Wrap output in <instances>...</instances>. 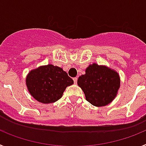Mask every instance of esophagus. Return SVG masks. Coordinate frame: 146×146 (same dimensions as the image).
Wrapping results in <instances>:
<instances>
[{"instance_id":"esophagus-1","label":"esophagus","mask_w":146,"mask_h":146,"mask_svg":"<svg viewBox=\"0 0 146 146\" xmlns=\"http://www.w3.org/2000/svg\"><path fill=\"white\" fill-rule=\"evenodd\" d=\"M73 80H74V83H77V77H74V78H73Z\"/></svg>"}]
</instances>
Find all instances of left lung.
<instances>
[{"label":"left lung","instance_id":"obj_1","mask_svg":"<svg viewBox=\"0 0 146 146\" xmlns=\"http://www.w3.org/2000/svg\"><path fill=\"white\" fill-rule=\"evenodd\" d=\"M88 102L96 107L105 106L116 96L120 87V77L116 72L96 64L90 65L86 74L78 78Z\"/></svg>","mask_w":146,"mask_h":146}]
</instances>
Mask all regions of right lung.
Instances as JSON below:
<instances>
[{
	"mask_svg": "<svg viewBox=\"0 0 146 146\" xmlns=\"http://www.w3.org/2000/svg\"><path fill=\"white\" fill-rule=\"evenodd\" d=\"M74 83L66 72L52 64L32 70L26 77L28 91L35 99L44 104L60 99L67 86Z\"/></svg>",
	"mask_w": 146,
	"mask_h": 146,
	"instance_id": "add662e5",
	"label": "right lung"
}]
</instances>
